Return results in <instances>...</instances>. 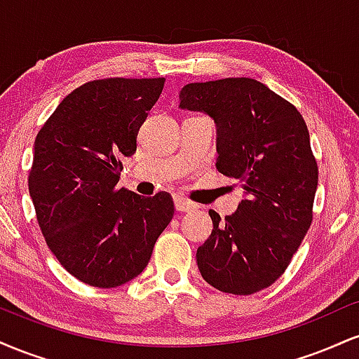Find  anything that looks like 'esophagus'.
<instances>
[{
	"label": "esophagus",
	"mask_w": 359,
	"mask_h": 359,
	"mask_svg": "<svg viewBox=\"0 0 359 359\" xmlns=\"http://www.w3.org/2000/svg\"><path fill=\"white\" fill-rule=\"evenodd\" d=\"M174 204L179 212H189V211H194V209H197L196 204L191 203V201H187L182 196H174Z\"/></svg>",
	"instance_id": "obj_1"
}]
</instances>
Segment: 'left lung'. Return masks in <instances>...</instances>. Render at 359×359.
<instances>
[{
    "label": "left lung",
    "instance_id": "left-lung-1",
    "mask_svg": "<svg viewBox=\"0 0 359 359\" xmlns=\"http://www.w3.org/2000/svg\"><path fill=\"white\" fill-rule=\"evenodd\" d=\"M179 108L214 119L216 168L245 189L231 216L209 211L212 233L196 253L201 275L226 294L263 290L290 265L311 228L319 172L306 121L250 77L184 86Z\"/></svg>",
    "mask_w": 359,
    "mask_h": 359
}]
</instances>
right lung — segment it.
<instances>
[{
  "instance_id": "1",
  "label": "right lung",
  "mask_w": 359,
  "mask_h": 359,
  "mask_svg": "<svg viewBox=\"0 0 359 359\" xmlns=\"http://www.w3.org/2000/svg\"><path fill=\"white\" fill-rule=\"evenodd\" d=\"M165 79L90 81L65 96L35 138L28 191L48 248L69 273L111 288L145 270L174 217L168 192L118 187L119 156L137 151L140 126Z\"/></svg>"
}]
</instances>
